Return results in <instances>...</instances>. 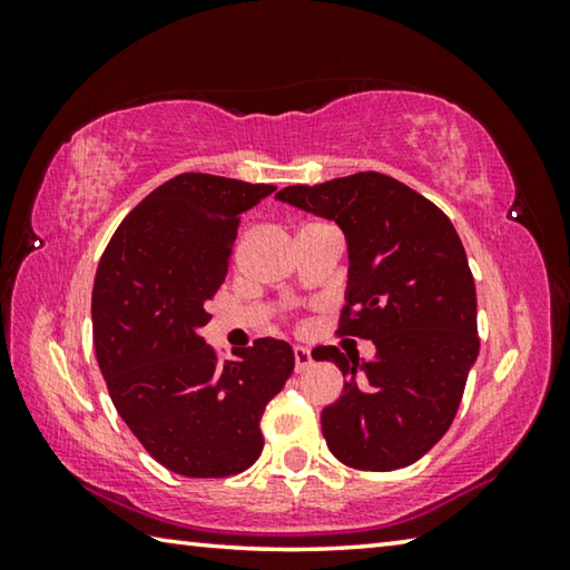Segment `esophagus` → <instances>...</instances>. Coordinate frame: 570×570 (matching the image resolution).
Masks as SVG:
<instances>
[{
  "mask_svg": "<svg viewBox=\"0 0 570 570\" xmlns=\"http://www.w3.org/2000/svg\"><path fill=\"white\" fill-rule=\"evenodd\" d=\"M312 364H314L312 352H308L306 346H294V366H296V372H306Z\"/></svg>",
  "mask_w": 570,
  "mask_h": 570,
  "instance_id": "1",
  "label": "esophagus"
}]
</instances>
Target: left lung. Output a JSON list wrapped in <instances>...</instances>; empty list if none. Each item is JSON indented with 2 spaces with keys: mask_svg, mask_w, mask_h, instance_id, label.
Listing matches in <instances>:
<instances>
[{
  "mask_svg": "<svg viewBox=\"0 0 570 570\" xmlns=\"http://www.w3.org/2000/svg\"><path fill=\"white\" fill-rule=\"evenodd\" d=\"M278 200L334 220L350 246L340 336L372 340L377 354L316 346L346 377L322 412L332 455L356 470L417 462L455 420L480 352L475 282L455 226L384 173H354L320 186H288Z\"/></svg>",
  "mask_w": 570,
  "mask_h": 570,
  "instance_id": "left-lung-1",
  "label": "left lung"
}]
</instances>
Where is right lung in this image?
Segmentation results:
<instances>
[{
  "instance_id": "right-lung-1",
  "label": "right lung",
  "mask_w": 570,
  "mask_h": 570,
  "mask_svg": "<svg viewBox=\"0 0 570 570\" xmlns=\"http://www.w3.org/2000/svg\"><path fill=\"white\" fill-rule=\"evenodd\" d=\"M276 186L180 173L115 230L92 286V342L115 410L163 468L228 478L264 450L262 414L294 372L282 340L218 362L198 334L240 214Z\"/></svg>"
}]
</instances>
